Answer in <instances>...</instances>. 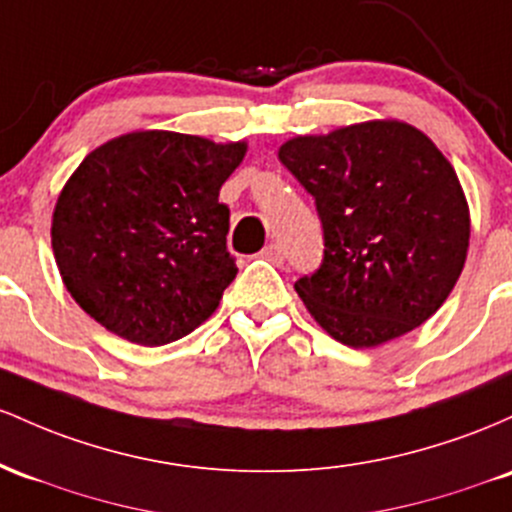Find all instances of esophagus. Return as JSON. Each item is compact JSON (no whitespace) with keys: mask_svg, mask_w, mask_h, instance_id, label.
I'll return each instance as SVG.
<instances>
[{"mask_svg":"<svg viewBox=\"0 0 512 512\" xmlns=\"http://www.w3.org/2000/svg\"><path fill=\"white\" fill-rule=\"evenodd\" d=\"M261 256L266 258V261H271V263H275V266H280V263L285 261V249L280 244H268L266 249L261 251Z\"/></svg>","mask_w":512,"mask_h":512,"instance_id":"34e87169","label":"esophagus"}]
</instances>
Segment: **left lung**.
Instances as JSON below:
<instances>
[{"label": "left lung", "instance_id": "left-lung-1", "mask_svg": "<svg viewBox=\"0 0 512 512\" xmlns=\"http://www.w3.org/2000/svg\"><path fill=\"white\" fill-rule=\"evenodd\" d=\"M314 198L324 256L295 283L321 329L372 348L433 317L469 246V208L452 164L421 130L372 120L278 152Z\"/></svg>", "mask_w": 512, "mask_h": 512}]
</instances>
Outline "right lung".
Wrapping results in <instances>:
<instances>
[{"instance_id": "add662e5", "label": "right lung", "mask_w": 512, "mask_h": 512, "mask_svg": "<svg viewBox=\"0 0 512 512\" xmlns=\"http://www.w3.org/2000/svg\"><path fill=\"white\" fill-rule=\"evenodd\" d=\"M244 154V142L166 130L94 149L53 215L55 261L79 307L140 346L198 329L237 278L220 188Z\"/></svg>"}]
</instances>
